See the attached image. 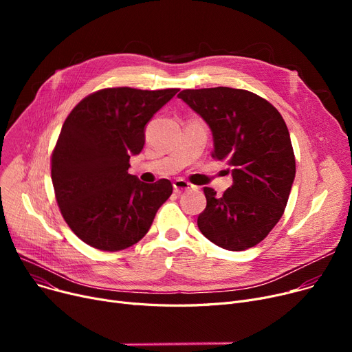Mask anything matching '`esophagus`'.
<instances>
[{
  "label": "esophagus",
  "instance_id": "1",
  "mask_svg": "<svg viewBox=\"0 0 352 352\" xmlns=\"http://www.w3.org/2000/svg\"><path fill=\"white\" fill-rule=\"evenodd\" d=\"M173 186H174V191H175V192H178V194H181L182 191H188V190H192V188H194L192 184H190L188 181L182 179V178L175 179Z\"/></svg>",
  "mask_w": 352,
  "mask_h": 352
}]
</instances>
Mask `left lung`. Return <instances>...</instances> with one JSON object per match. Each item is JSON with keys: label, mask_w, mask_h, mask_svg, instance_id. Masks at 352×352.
Masks as SVG:
<instances>
[{"label": "left lung", "mask_w": 352, "mask_h": 352, "mask_svg": "<svg viewBox=\"0 0 352 352\" xmlns=\"http://www.w3.org/2000/svg\"><path fill=\"white\" fill-rule=\"evenodd\" d=\"M188 104L211 128L212 157L227 161L232 186L223 197L206 187L207 207L199 231L215 245L244 251L261 243L287 207L295 157L284 118L274 105L247 89H182Z\"/></svg>", "instance_id": "8db88e82"}]
</instances>
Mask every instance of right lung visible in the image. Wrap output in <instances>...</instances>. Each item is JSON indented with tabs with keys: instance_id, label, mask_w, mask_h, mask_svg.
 I'll return each instance as SVG.
<instances>
[{
	"instance_id": "add662e5",
	"label": "right lung",
	"mask_w": 352,
	"mask_h": 352,
	"mask_svg": "<svg viewBox=\"0 0 352 352\" xmlns=\"http://www.w3.org/2000/svg\"><path fill=\"white\" fill-rule=\"evenodd\" d=\"M178 88H104L81 100L64 121L51 157L55 199L68 227L101 251L137 244L173 194L170 179L144 184L128 174L145 125Z\"/></svg>"
}]
</instances>
